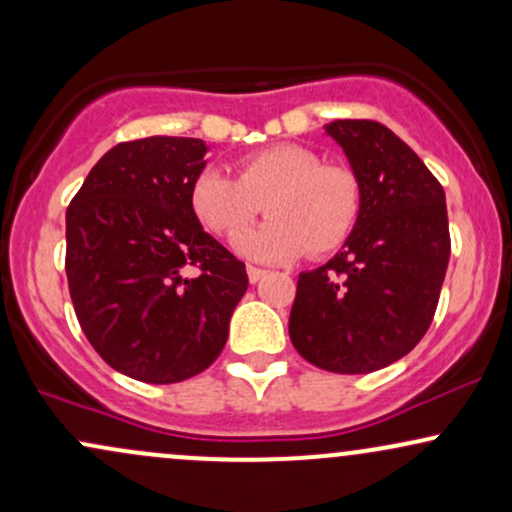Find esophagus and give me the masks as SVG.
<instances>
[{
    "label": "esophagus",
    "mask_w": 512,
    "mask_h": 512,
    "mask_svg": "<svg viewBox=\"0 0 512 512\" xmlns=\"http://www.w3.org/2000/svg\"><path fill=\"white\" fill-rule=\"evenodd\" d=\"M264 274H267V269L252 267V264H248V279H250V284H257V281H260Z\"/></svg>",
    "instance_id": "34e87169"
}]
</instances>
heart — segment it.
<instances>
[{"label":"heart","instance_id":"heart-1","mask_svg":"<svg viewBox=\"0 0 512 512\" xmlns=\"http://www.w3.org/2000/svg\"><path fill=\"white\" fill-rule=\"evenodd\" d=\"M238 178L204 168L190 185L192 214L216 236L233 238L265 204L273 219L236 238V250L252 260H293L308 250L325 257L356 231L363 185L344 163H327L301 144H274L245 154Z\"/></svg>","mask_w":512,"mask_h":512}]
</instances>
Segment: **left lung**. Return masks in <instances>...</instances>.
Here are the masks:
<instances>
[{
    "mask_svg": "<svg viewBox=\"0 0 512 512\" xmlns=\"http://www.w3.org/2000/svg\"><path fill=\"white\" fill-rule=\"evenodd\" d=\"M325 129L361 178L363 211L344 250L298 276L289 334L317 368L373 373L431 327L450 260L448 207L436 175L392 129L375 120Z\"/></svg>",
    "mask_w": 512,
    "mask_h": 512,
    "instance_id": "8db88e82",
    "label": "left lung"
}]
</instances>
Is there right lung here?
<instances>
[{"instance_id": "obj_1", "label": "right lung", "mask_w": 512, "mask_h": 512, "mask_svg": "<svg viewBox=\"0 0 512 512\" xmlns=\"http://www.w3.org/2000/svg\"><path fill=\"white\" fill-rule=\"evenodd\" d=\"M204 154L192 137L117 144L67 209L76 320L110 368L142 383H180L209 368L248 291L245 264L192 214Z\"/></svg>"}]
</instances>
